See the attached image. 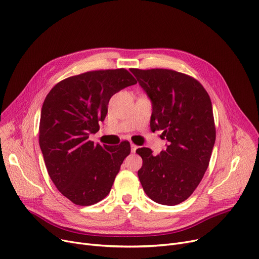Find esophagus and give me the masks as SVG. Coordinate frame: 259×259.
Returning <instances> with one entry per match:
<instances>
[{
	"instance_id": "1",
	"label": "esophagus",
	"mask_w": 259,
	"mask_h": 259,
	"mask_svg": "<svg viewBox=\"0 0 259 259\" xmlns=\"http://www.w3.org/2000/svg\"><path fill=\"white\" fill-rule=\"evenodd\" d=\"M137 149H138V146L131 143V152H132V153H134L135 151H137Z\"/></svg>"
}]
</instances>
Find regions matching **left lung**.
Listing matches in <instances>:
<instances>
[{"mask_svg": "<svg viewBox=\"0 0 259 259\" xmlns=\"http://www.w3.org/2000/svg\"><path fill=\"white\" fill-rule=\"evenodd\" d=\"M130 71L151 100V131L161 130V139L169 142L156 156L151 149H138L143 158L140 182L155 202L179 205L194 192L209 166L216 138L210 97L197 79L185 73L135 68Z\"/></svg>", "mask_w": 259, "mask_h": 259, "instance_id": "obj_1", "label": "left lung"}]
</instances>
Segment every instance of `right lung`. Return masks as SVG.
Returning <instances> with one entry per match:
<instances>
[{
    "mask_svg": "<svg viewBox=\"0 0 259 259\" xmlns=\"http://www.w3.org/2000/svg\"><path fill=\"white\" fill-rule=\"evenodd\" d=\"M138 81L124 69L88 71L54 86L40 111L38 143L51 181L78 206H91L110 192L122 161L130 154L127 141L118 146L94 145L113 94Z\"/></svg>",
    "mask_w": 259,
    "mask_h": 259,
    "instance_id": "add662e5",
    "label": "right lung"
}]
</instances>
